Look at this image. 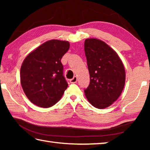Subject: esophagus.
Returning a JSON list of instances; mask_svg holds the SVG:
<instances>
[{"instance_id":"esophagus-1","label":"esophagus","mask_w":150,"mask_h":150,"mask_svg":"<svg viewBox=\"0 0 150 150\" xmlns=\"http://www.w3.org/2000/svg\"><path fill=\"white\" fill-rule=\"evenodd\" d=\"M77 81V77L76 76H74L71 79H70V83H75Z\"/></svg>"}]
</instances>
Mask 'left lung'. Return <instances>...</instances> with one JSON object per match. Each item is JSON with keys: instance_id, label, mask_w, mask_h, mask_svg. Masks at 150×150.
<instances>
[{"instance_id": "8db88e82", "label": "left lung", "mask_w": 150, "mask_h": 150, "mask_svg": "<svg viewBox=\"0 0 150 150\" xmlns=\"http://www.w3.org/2000/svg\"><path fill=\"white\" fill-rule=\"evenodd\" d=\"M85 53L90 75L86 97L95 108L108 107L118 99L125 85L122 62L115 50L98 39H86Z\"/></svg>"}]
</instances>
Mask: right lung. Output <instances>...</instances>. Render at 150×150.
Wrapping results in <instances>:
<instances>
[{
    "label": "right lung",
    "mask_w": 150,
    "mask_h": 150,
    "mask_svg": "<svg viewBox=\"0 0 150 150\" xmlns=\"http://www.w3.org/2000/svg\"><path fill=\"white\" fill-rule=\"evenodd\" d=\"M69 49V42L49 40L27 55L20 68V83L33 104L49 108L59 101L68 84L61 59Z\"/></svg>",
    "instance_id": "1"
}]
</instances>
